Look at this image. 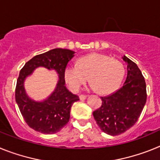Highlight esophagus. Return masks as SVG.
<instances>
[{"instance_id": "1", "label": "esophagus", "mask_w": 160, "mask_h": 160, "mask_svg": "<svg viewBox=\"0 0 160 160\" xmlns=\"http://www.w3.org/2000/svg\"><path fill=\"white\" fill-rule=\"evenodd\" d=\"M86 98H87V96L84 95V94H81V95H79V98H80V100L86 99Z\"/></svg>"}]
</instances>
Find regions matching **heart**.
Wrapping results in <instances>:
<instances>
[{"label":"heart","instance_id":"heart-1","mask_svg":"<svg viewBox=\"0 0 160 160\" xmlns=\"http://www.w3.org/2000/svg\"><path fill=\"white\" fill-rule=\"evenodd\" d=\"M124 74L122 62L99 53L83 56L78 64H68L64 70L66 82L73 92H77L88 76L92 88L102 94H110L118 88Z\"/></svg>","mask_w":160,"mask_h":160}]
</instances>
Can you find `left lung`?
<instances>
[{
    "label": "left lung",
    "mask_w": 160,
    "mask_h": 160,
    "mask_svg": "<svg viewBox=\"0 0 160 160\" xmlns=\"http://www.w3.org/2000/svg\"><path fill=\"white\" fill-rule=\"evenodd\" d=\"M128 76L122 87L107 97H101L102 106L93 112L100 129L110 135L125 132L137 122L147 101L146 82L134 62L124 55Z\"/></svg>",
    "instance_id": "left-lung-1"
}]
</instances>
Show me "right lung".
Returning <instances> with one entry per match:
<instances>
[{
  "mask_svg": "<svg viewBox=\"0 0 160 160\" xmlns=\"http://www.w3.org/2000/svg\"><path fill=\"white\" fill-rule=\"evenodd\" d=\"M74 53L67 49H50L32 58L20 71L15 98L25 121L34 131L52 135L61 131L69 122L72 105L78 101L79 98L70 92L65 86L64 70ZM38 67L54 69L59 74L55 90L43 101H35L29 98L23 87L26 78Z\"/></svg>",
  "mask_w": 160,
  "mask_h": 160,
  "instance_id": "obj_1",
  "label": "right lung"
}]
</instances>
